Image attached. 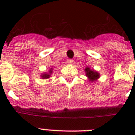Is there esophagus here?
Returning <instances> with one entry per match:
<instances>
[{"mask_svg":"<svg viewBox=\"0 0 135 135\" xmlns=\"http://www.w3.org/2000/svg\"><path fill=\"white\" fill-rule=\"evenodd\" d=\"M73 62L74 61L72 60V59H68L66 63H67V64H73Z\"/></svg>","mask_w":135,"mask_h":135,"instance_id":"obj_1","label":"esophagus"}]
</instances>
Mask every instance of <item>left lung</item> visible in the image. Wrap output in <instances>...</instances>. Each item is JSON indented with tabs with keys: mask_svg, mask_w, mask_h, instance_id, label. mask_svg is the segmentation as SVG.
<instances>
[{
	"mask_svg": "<svg viewBox=\"0 0 135 135\" xmlns=\"http://www.w3.org/2000/svg\"><path fill=\"white\" fill-rule=\"evenodd\" d=\"M85 71H86V76H88L90 80H95L98 78H99V74L96 72V71H95L90 69V68H86Z\"/></svg>",
	"mask_w": 135,
	"mask_h": 135,
	"instance_id": "left-lung-1",
	"label": "left lung"
}]
</instances>
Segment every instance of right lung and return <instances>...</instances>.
<instances>
[{
  "mask_svg": "<svg viewBox=\"0 0 135 135\" xmlns=\"http://www.w3.org/2000/svg\"><path fill=\"white\" fill-rule=\"evenodd\" d=\"M51 73H52V69L49 71V74H42V77L43 79H47V78H49L50 76V74Z\"/></svg>",
  "mask_w": 135,
  "mask_h": 135,
  "instance_id": "obj_1",
  "label": "right lung"
}]
</instances>
